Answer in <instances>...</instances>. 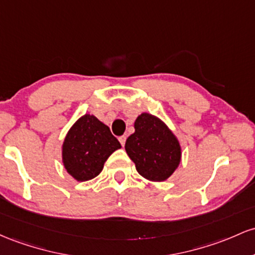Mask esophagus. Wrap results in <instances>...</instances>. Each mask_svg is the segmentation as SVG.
I'll return each instance as SVG.
<instances>
[{"mask_svg":"<svg viewBox=\"0 0 255 255\" xmlns=\"http://www.w3.org/2000/svg\"><path fill=\"white\" fill-rule=\"evenodd\" d=\"M119 142L122 143V145H123V147H124L125 142H127V136H120L119 137Z\"/></svg>","mask_w":255,"mask_h":255,"instance_id":"34e87169","label":"esophagus"}]
</instances>
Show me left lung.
<instances>
[{
  "label": "left lung",
  "mask_w": 255,
  "mask_h": 255,
  "mask_svg": "<svg viewBox=\"0 0 255 255\" xmlns=\"http://www.w3.org/2000/svg\"><path fill=\"white\" fill-rule=\"evenodd\" d=\"M125 150L137 172L151 182L166 181L181 162V145L172 131L155 116L142 113L135 122Z\"/></svg>",
  "instance_id": "1"
}]
</instances>
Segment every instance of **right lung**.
Masks as SVG:
<instances>
[{
  "label": "right lung",
  "instance_id": "right-lung-1",
  "mask_svg": "<svg viewBox=\"0 0 255 255\" xmlns=\"http://www.w3.org/2000/svg\"><path fill=\"white\" fill-rule=\"evenodd\" d=\"M122 148L110 128L96 117L85 114L68 130L62 144V162L76 181L95 178L111 154Z\"/></svg>",
  "mask_w": 255,
  "mask_h": 255
}]
</instances>
